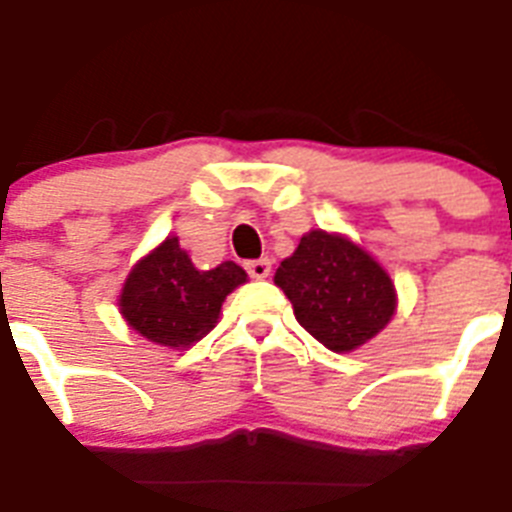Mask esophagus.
Returning a JSON list of instances; mask_svg holds the SVG:
<instances>
[{
  "instance_id": "34e87169",
  "label": "esophagus",
  "mask_w": 512,
  "mask_h": 512,
  "mask_svg": "<svg viewBox=\"0 0 512 512\" xmlns=\"http://www.w3.org/2000/svg\"><path fill=\"white\" fill-rule=\"evenodd\" d=\"M248 275L253 277V280H264V277H269V272H272V261L269 259H256V261H248Z\"/></svg>"
}]
</instances>
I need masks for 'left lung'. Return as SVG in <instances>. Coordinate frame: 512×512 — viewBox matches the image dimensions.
I'll use <instances>...</instances> for the list:
<instances>
[{
    "mask_svg": "<svg viewBox=\"0 0 512 512\" xmlns=\"http://www.w3.org/2000/svg\"><path fill=\"white\" fill-rule=\"evenodd\" d=\"M275 285L288 296L299 326L331 352L371 342L398 310L387 269L347 235L310 229L280 261Z\"/></svg>",
    "mask_w": 512,
    "mask_h": 512,
    "instance_id": "obj_1",
    "label": "left lung"
}]
</instances>
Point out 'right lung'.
I'll list each match as a JSON object with an SVG mask.
<instances>
[{"mask_svg":"<svg viewBox=\"0 0 512 512\" xmlns=\"http://www.w3.org/2000/svg\"><path fill=\"white\" fill-rule=\"evenodd\" d=\"M243 283L248 275L235 261L197 269L170 235L133 264L117 304L136 334L168 350H186L211 334L224 299Z\"/></svg>","mask_w":512,"mask_h":512,"instance_id":"right-lung-1","label":"right lung"}]
</instances>
